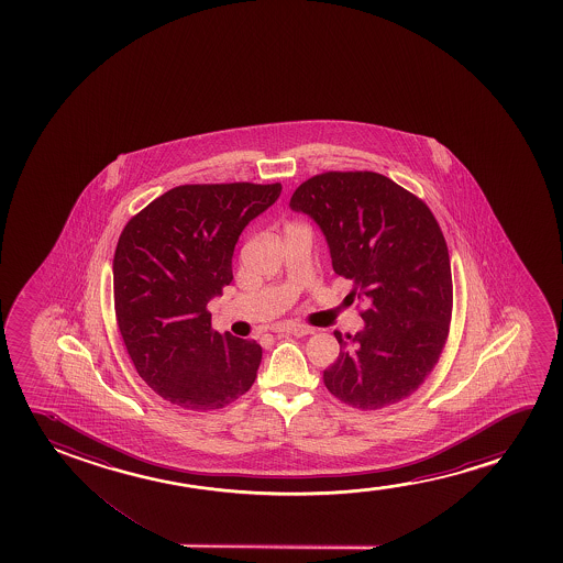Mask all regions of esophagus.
Returning a JSON list of instances; mask_svg holds the SVG:
<instances>
[{"mask_svg":"<svg viewBox=\"0 0 563 563\" xmlns=\"http://www.w3.org/2000/svg\"><path fill=\"white\" fill-rule=\"evenodd\" d=\"M273 332H285V334H294V336H306V334H311L313 331H311L309 327H303V324L280 323L273 327Z\"/></svg>","mask_w":563,"mask_h":563,"instance_id":"1","label":"esophagus"}]
</instances>
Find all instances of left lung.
Listing matches in <instances>:
<instances>
[{
    "instance_id": "8db88e82",
    "label": "left lung",
    "mask_w": 563,
    "mask_h": 563,
    "mask_svg": "<svg viewBox=\"0 0 563 563\" xmlns=\"http://www.w3.org/2000/svg\"><path fill=\"white\" fill-rule=\"evenodd\" d=\"M324 234L332 269L354 283L365 327L339 340L324 386L352 408L408 398L439 362L452 317L446 240L431 209L394 180L371 173H323L290 198Z\"/></svg>"
}]
</instances>
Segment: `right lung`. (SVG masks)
<instances>
[{"instance_id": "obj_1", "label": "right lung", "mask_w": 563, "mask_h": 563, "mask_svg": "<svg viewBox=\"0 0 563 563\" xmlns=\"http://www.w3.org/2000/svg\"><path fill=\"white\" fill-rule=\"evenodd\" d=\"M280 190L278 183L177 186L119 236V331L140 377L178 408H224L254 385L262 346L213 331L208 303L231 285L240 234Z\"/></svg>"}]
</instances>
